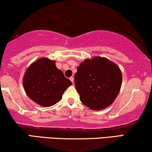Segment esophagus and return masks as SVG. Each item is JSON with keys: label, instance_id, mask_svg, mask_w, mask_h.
Instances as JSON below:
<instances>
[{"label": "esophagus", "instance_id": "34e87169", "mask_svg": "<svg viewBox=\"0 0 152 152\" xmlns=\"http://www.w3.org/2000/svg\"><path fill=\"white\" fill-rule=\"evenodd\" d=\"M70 80L72 82V84H74V77H70Z\"/></svg>", "mask_w": 152, "mask_h": 152}]
</instances>
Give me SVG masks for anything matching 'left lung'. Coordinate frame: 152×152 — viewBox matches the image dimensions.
Wrapping results in <instances>:
<instances>
[{"instance_id": "obj_1", "label": "left lung", "mask_w": 152, "mask_h": 152, "mask_svg": "<svg viewBox=\"0 0 152 152\" xmlns=\"http://www.w3.org/2000/svg\"><path fill=\"white\" fill-rule=\"evenodd\" d=\"M75 84L82 104L91 110H103L113 104L118 95L122 72L113 62L95 56L77 67Z\"/></svg>"}]
</instances>
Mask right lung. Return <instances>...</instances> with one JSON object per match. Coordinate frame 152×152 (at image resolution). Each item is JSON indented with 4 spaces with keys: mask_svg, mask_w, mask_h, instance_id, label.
I'll return each instance as SVG.
<instances>
[{
    "mask_svg": "<svg viewBox=\"0 0 152 152\" xmlns=\"http://www.w3.org/2000/svg\"><path fill=\"white\" fill-rule=\"evenodd\" d=\"M71 85L72 82L56 67V61L48 58H41L31 63L23 77V87L27 96L44 107L58 102Z\"/></svg>",
    "mask_w": 152,
    "mask_h": 152,
    "instance_id": "obj_1",
    "label": "right lung"
}]
</instances>
